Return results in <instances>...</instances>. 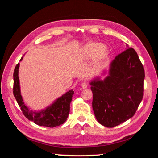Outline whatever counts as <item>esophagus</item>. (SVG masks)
I'll return each instance as SVG.
<instances>
[{
    "label": "esophagus",
    "mask_w": 158,
    "mask_h": 158,
    "mask_svg": "<svg viewBox=\"0 0 158 158\" xmlns=\"http://www.w3.org/2000/svg\"><path fill=\"white\" fill-rule=\"evenodd\" d=\"M81 88H82L85 89V88H86L88 86V84H87L86 82H84V83H82V84H81Z\"/></svg>",
    "instance_id": "esophagus-1"
}]
</instances>
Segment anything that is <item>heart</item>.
I'll use <instances>...</instances> for the list:
<instances>
[{"label": "heart", "instance_id": "1", "mask_svg": "<svg viewBox=\"0 0 158 158\" xmlns=\"http://www.w3.org/2000/svg\"><path fill=\"white\" fill-rule=\"evenodd\" d=\"M108 48L104 44L95 41L88 42L80 48L78 53L79 61H88L93 58L94 62H99L108 54Z\"/></svg>", "mask_w": 158, "mask_h": 158}]
</instances>
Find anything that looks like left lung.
I'll return each instance as SVG.
<instances>
[{
  "mask_svg": "<svg viewBox=\"0 0 158 158\" xmlns=\"http://www.w3.org/2000/svg\"><path fill=\"white\" fill-rule=\"evenodd\" d=\"M106 70L103 72L104 75ZM108 74L90 84L93 108L97 121L113 128L133 117L144 96V69L137 52L129 48L111 61Z\"/></svg>",
  "mask_w": 158,
  "mask_h": 158,
  "instance_id": "left-lung-1",
  "label": "left lung"
}]
</instances>
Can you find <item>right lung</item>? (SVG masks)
I'll use <instances>...</instances> for the list:
<instances>
[{"instance_id":"1","label":"right lung","mask_w":158,"mask_h":158,"mask_svg":"<svg viewBox=\"0 0 158 158\" xmlns=\"http://www.w3.org/2000/svg\"><path fill=\"white\" fill-rule=\"evenodd\" d=\"M22 60L23 57L20 61ZM19 63L16 65L14 72L13 93L25 117L41 127L53 128L64 124L66 121L70 113V104L74 94L73 89L66 92L61 97L54 100L52 104L44 109L39 111L31 110L25 104L21 95L19 77Z\"/></svg>"}]
</instances>
